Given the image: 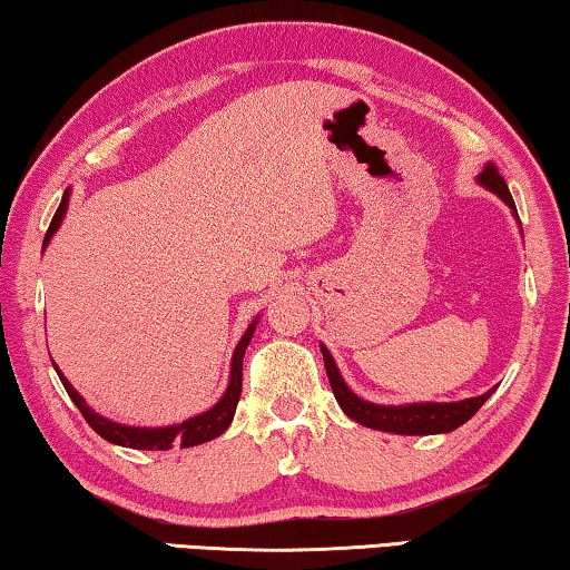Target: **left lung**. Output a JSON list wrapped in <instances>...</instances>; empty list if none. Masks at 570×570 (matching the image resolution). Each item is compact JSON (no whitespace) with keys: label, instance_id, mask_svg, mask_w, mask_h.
Returning <instances> with one entry per match:
<instances>
[{"label":"left lung","instance_id":"obj_1","mask_svg":"<svg viewBox=\"0 0 570 570\" xmlns=\"http://www.w3.org/2000/svg\"><path fill=\"white\" fill-rule=\"evenodd\" d=\"M478 184L484 186V189L498 194V197L508 204L518 219V209L515 202L510 197V189L502 176L498 174V166L490 164L484 166L482 174H478ZM321 353L325 361V371H328V381L333 389V396L338 401V406L343 409V414L351 416L353 422H358L368 429H379V432H391V434H446L454 432L456 426H462L464 422L480 412V406L488 401L495 389L484 391L482 396H472V399H462V401H414V404H371V401L361 399L358 394H353L351 386L343 381L338 366L331 356V351L321 343Z\"/></svg>","mask_w":570,"mask_h":570}]
</instances>
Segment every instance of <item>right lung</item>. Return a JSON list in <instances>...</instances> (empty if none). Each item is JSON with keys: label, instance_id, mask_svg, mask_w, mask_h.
Instances as JSON below:
<instances>
[{"label": "right lung", "instance_id": "add662e5", "mask_svg": "<svg viewBox=\"0 0 570 570\" xmlns=\"http://www.w3.org/2000/svg\"><path fill=\"white\" fill-rule=\"evenodd\" d=\"M68 202H70V189H65L60 207H58V212H55V217L50 222L48 235H45L42 249L50 245L52 235L60 229L65 212H68ZM257 323H259V315L247 325L245 335H242L235 353H232L229 384H227V389H224V394L217 404L207 409V412L189 416V419H184V422L169 424V426H130V424H120V422H114V419H106L102 414L92 412V409L88 406V401L82 399L78 391L72 389L70 381L62 376V371L55 366V363L52 366H55V371H58V376L62 381L65 391H68V396L72 399V404L80 409V414L86 416V422L96 429V432L106 442L118 444V446H130V450H171V446H197V444L209 442V440H214V436L227 432L232 419H235L237 401L242 394V358H245V351L249 346L252 335H255Z\"/></svg>", "mask_w": 570, "mask_h": 570}]
</instances>
